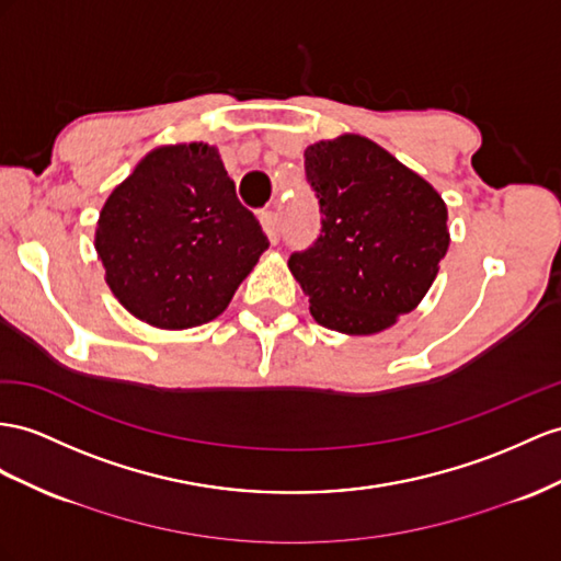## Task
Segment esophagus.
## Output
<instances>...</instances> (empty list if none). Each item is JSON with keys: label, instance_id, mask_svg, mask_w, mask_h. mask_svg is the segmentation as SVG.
Masks as SVG:
<instances>
[{"label": "esophagus", "instance_id": "1", "mask_svg": "<svg viewBox=\"0 0 561 561\" xmlns=\"http://www.w3.org/2000/svg\"><path fill=\"white\" fill-rule=\"evenodd\" d=\"M261 225H263V232L267 234L270 243H277L282 237V218L277 213H263L261 215Z\"/></svg>", "mask_w": 561, "mask_h": 561}]
</instances>
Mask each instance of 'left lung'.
I'll use <instances>...</instances> for the list:
<instances>
[{"label": "left lung", "instance_id": "1", "mask_svg": "<svg viewBox=\"0 0 561 561\" xmlns=\"http://www.w3.org/2000/svg\"><path fill=\"white\" fill-rule=\"evenodd\" d=\"M306 178L322 227L289 270L314 322L341 334L383 332L412 312L450 247L440 194L367 137L341 135L306 149Z\"/></svg>", "mask_w": 561, "mask_h": 561}]
</instances>
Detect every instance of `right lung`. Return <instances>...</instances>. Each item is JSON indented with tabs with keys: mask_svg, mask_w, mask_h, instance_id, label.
I'll list each match as a JSON object with an SVG mask.
<instances>
[{
	"mask_svg": "<svg viewBox=\"0 0 561 561\" xmlns=\"http://www.w3.org/2000/svg\"><path fill=\"white\" fill-rule=\"evenodd\" d=\"M94 247L113 296L141 322L190 329L218 318L267 237L215 147L147 153L99 213Z\"/></svg>",
	"mask_w": 561,
	"mask_h": 561,
	"instance_id": "add662e5",
	"label": "right lung"
}]
</instances>
